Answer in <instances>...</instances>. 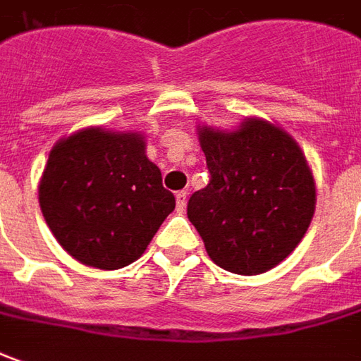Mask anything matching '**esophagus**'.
<instances>
[{
    "label": "esophagus",
    "mask_w": 361,
    "mask_h": 361,
    "mask_svg": "<svg viewBox=\"0 0 361 361\" xmlns=\"http://www.w3.org/2000/svg\"><path fill=\"white\" fill-rule=\"evenodd\" d=\"M176 209H178V213H183L185 212V203H188V193L185 191H178L176 193Z\"/></svg>",
    "instance_id": "34e87169"
}]
</instances>
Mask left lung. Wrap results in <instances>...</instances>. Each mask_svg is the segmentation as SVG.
<instances>
[{"label": "left lung", "mask_w": 361, "mask_h": 361, "mask_svg": "<svg viewBox=\"0 0 361 361\" xmlns=\"http://www.w3.org/2000/svg\"><path fill=\"white\" fill-rule=\"evenodd\" d=\"M209 183L188 217L213 263L267 273L298 247L316 209V181L298 142L279 124L247 116L235 130L197 126Z\"/></svg>", "instance_id": "1"}]
</instances>
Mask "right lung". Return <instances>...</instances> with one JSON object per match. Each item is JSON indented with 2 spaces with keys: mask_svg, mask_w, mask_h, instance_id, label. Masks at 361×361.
I'll return each instance as SVG.
<instances>
[{
  "mask_svg": "<svg viewBox=\"0 0 361 361\" xmlns=\"http://www.w3.org/2000/svg\"><path fill=\"white\" fill-rule=\"evenodd\" d=\"M39 205L73 259L114 271L144 255L176 197L148 160L144 134L88 126L51 148Z\"/></svg>",
  "mask_w": 361,
  "mask_h": 361,
  "instance_id": "obj_1",
  "label": "right lung"
}]
</instances>
